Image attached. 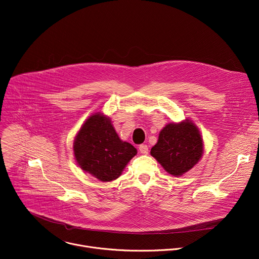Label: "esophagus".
<instances>
[{"label":"esophagus","instance_id":"esophagus-1","mask_svg":"<svg viewBox=\"0 0 259 259\" xmlns=\"http://www.w3.org/2000/svg\"><path fill=\"white\" fill-rule=\"evenodd\" d=\"M139 152L142 154H148L149 153V148L147 145H140L139 146Z\"/></svg>","mask_w":259,"mask_h":259}]
</instances>
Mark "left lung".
Listing matches in <instances>:
<instances>
[{
    "label": "left lung",
    "instance_id": "left-lung-1",
    "mask_svg": "<svg viewBox=\"0 0 259 259\" xmlns=\"http://www.w3.org/2000/svg\"><path fill=\"white\" fill-rule=\"evenodd\" d=\"M151 155L166 172L181 177L192 169L203 155V139L193 121L168 123L159 133Z\"/></svg>",
    "mask_w": 259,
    "mask_h": 259
}]
</instances>
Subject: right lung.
Masks as SVG:
<instances>
[{
	"label": "right lung",
	"mask_w": 259,
	"mask_h": 259,
	"mask_svg": "<svg viewBox=\"0 0 259 259\" xmlns=\"http://www.w3.org/2000/svg\"><path fill=\"white\" fill-rule=\"evenodd\" d=\"M73 153L77 165L101 182L119 178L137 150L119 137L102 112L91 114L76 133Z\"/></svg>",
	"instance_id": "add662e5"
}]
</instances>
